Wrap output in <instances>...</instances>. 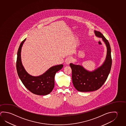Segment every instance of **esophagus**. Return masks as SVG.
Instances as JSON below:
<instances>
[{
	"label": "esophagus",
	"instance_id": "esophagus-1",
	"mask_svg": "<svg viewBox=\"0 0 126 126\" xmlns=\"http://www.w3.org/2000/svg\"><path fill=\"white\" fill-rule=\"evenodd\" d=\"M73 59L71 57H68L65 61V62L67 64H69L73 62Z\"/></svg>",
	"mask_w": 126,
	"mask_h": 126
}]
</instances>
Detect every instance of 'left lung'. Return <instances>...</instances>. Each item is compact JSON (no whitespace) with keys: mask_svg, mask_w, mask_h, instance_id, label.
<instances>
[{"mask_svg":"<svg viewBox=\"0 0 126 126\" xmlns=\"http://www.w3.org/2000/svg\"><path fill=\"white\" fill-rule=\"evenodd\" d=\"M96 37L102 38L107 48L106 59L101 66L95 70L90 72L83 66L70 64L72 71V81L77 91L81 92H92L101 88L107 79L110 72L112 59L109 43L99 31H94Z\"/></svg>","mask_w":126,"mask_h":126,"instance_id":"1","label":"left lung"}]
</instances>
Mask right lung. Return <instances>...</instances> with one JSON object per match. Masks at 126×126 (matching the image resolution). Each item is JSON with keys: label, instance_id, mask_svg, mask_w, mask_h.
<instances>
[{"label": "right lung", "instance_id": "add662e5", "mask_svg": "<svg viewBox=\"0 0 126 126\" xmlns=\"http://www.w3.org/2000/svg\"><path fill=\"white\" fill-rule=\"evenodd\" d=\"M26 38L22 41L18 49L16 68L18 76L26 88L31 93L38 95H47L51 93L54 86V77L56 73L63 67V64L53 66L44 73L38 77L29 74L22 65L21 52L22 45Z\"/></svg>", "mask_w": 126, "mask_h": 126}]
</instances>
